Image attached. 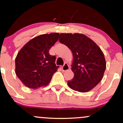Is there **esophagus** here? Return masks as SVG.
I'll use <instances>...</instances> for the list:
<instances>
[{"label": "esophagus", "mask_w": 123, "mask_h": 123, "mask_svg": "<svg viewBox=\"0 0 123 123\" xmlns=\"http://www.w3.org/2000/svg\"><path fill=\"white\" fill-rule=\"evenodd\" d=\"M62 70L63 71V72L69 70V66L68 65V64L67 63H64V65H63L62 66Z\"/></svg>", "instance_id": "obj_1"}]
</instances>
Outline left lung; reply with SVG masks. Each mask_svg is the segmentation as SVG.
<instances>
[{"instance_id":"1","label":"left lung","mask_w":123,"mask_h":123,"mask_svg":"<svg viewBox=\"0 0 123 123\" xmlns=\"http://www.w3.org/2000/svg\"><path fill=\"white\" fill-rule=\"evenodd\" d=\"M59 41L72 50L74 77L68 81L72 89L87 92L101 81L106 69L104 55L95 42L82 34L62 33Z\"/></svg>"}]
</instances>
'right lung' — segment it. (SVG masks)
<instances>
[{
	"label": "right lung",
	"mask_w": 123,
	"mask_h": 123,
	"mask_svg": "<svg viewBox=\"0 0 123 123\" xmlns=\"http://www.w3.org/2000/svg\"><path fill=\"white\" fill-rule=\"evenodd\" d=\"M57 32L42 34L34 38L18 53L15 58V73L19 79L29 88L45 86L57 72L56 57L49 50L58 40Z\"/></svg>",
	"instance_id": "1"
}]
</instances>
